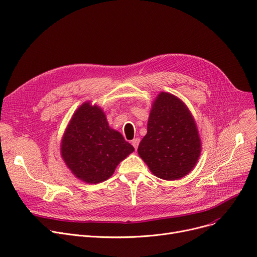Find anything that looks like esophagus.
<instances>
[{
	"label": "esophagus",
	"instance_id": "34e87169",
	"mask_svg": "<svg viewBox=\"0 0 257 257\" xmlns=\"http://www.w3.org/2000/svg\"><path fill=\"white\" fill-rule=\"evenodd\" d=\"M140 142H141V140L137 138V139H134V140L131 142V144H132V146H133L134 148H136V149H138L139 145H140Z\"/></svg>",
	"mask_w": 257,
	"mask_h": 257
}]
</instances>
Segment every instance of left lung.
Segmentation results:
<instances>
[{
  "mask_svg": "<svg viewBox=\"0 0 257 257\" xmlns=\"http://www.w3.org/2000/svg\"><path fill=\"white\" fill-rule=\"evenodd\" d=\"M138 152L154 176L164 180L181 179L195 168L201 140L196 120L183 101L170 92L158 93Z\"/></svg>",
  "mask_w": 257,
  "mask_h": 257,
  "instance_id": "8db88e82",
  "label": "left lung"
}]
</instances>
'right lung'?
I'll return each instance as SVG.
<instances>
[{"mask_svg": "<svg viewBox=\"0 0 257 257\" xmlns=\"http://www.w3.org/2000/svg\"><path fill=\"white\" fill-rule=\"evenodd\" d=\"M134 148L110 128L102 108L89 101L74 112L60 144L61 157L74 176L97 184L112 176Z\"/></svg>", "mask_w": 257, "mask_h": 257, "instance_id": "right-lung-1", "label": "right lung"}]
</instances>
